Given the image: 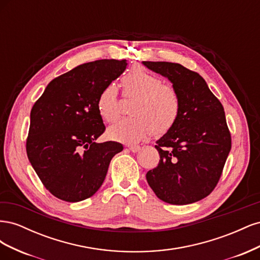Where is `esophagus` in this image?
I'll return each mask as SVG.
<instances>
[{
    "label": "esophagus",
    "mask_w": 260,
    "mask_h": 260,
    "mask_svg": "<svg viewBox=\"0 0 260 260\" xmlns=\"http://www.w3.org/2000/svg\"><path fill=\"white\" fill-rule=\"evenodd\" d=\"M128 148H129V151H131L132 153H137L141 149V146H139V145H129Z\"/></svg>",
    "instance_id": "34e87169"
}]
</instances>
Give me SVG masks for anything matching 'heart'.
I'll list each match as a JSON object with an SVG mask.
<instances>
[{
    "label": "heart",
    "mask_w": 260,
    "mask_h": 260,
    "mask_svg": "<svg viewBox=\"0 0 260 260\" xmlns=\"http://www.w3.org/2000/svg\"><path fill=\"white\" fill-rule=\"evenodd\" d=\"M123 95L133 98L129 112L107 130L109 139L124 143H138L149 135L160 136L169 131L179 119L181 100L174 86L161 83L158 77L143 67L130 68L121 78ZM100 116L114 122L119 116L117 90L108 85L100 93L96 102Z\"/></svg>",
    "instance_id": "obj_1"
}]
</instances>
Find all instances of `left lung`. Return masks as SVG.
I'll return each mask as SVG.
<instances>
[{"label": "left lung", "mask_w": 260, "mask_h": 260, "mask_svg": "<svg viewBox=\"0 0 260 260\" xmlns=\"http://www.w3.org/2000/svg\"><path fill=\"white\" fill-rule=\"evenodd\" d=\"M142 64L168 78L181 100L178 121L156 141L160 159L147 171V183L172 205L201 201L217 185L231 149L223 106L198 73L177 62Z\"/></svg>", "instance_id": "1"}]
</instances>
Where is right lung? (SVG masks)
<instances>
[{
    "label": "right lung",
    "instance_id": "1",
    "mask_svg": "<svg viewBox=\"0 0 260 260\" xmlns=\"http://www.w3.org/2000/svg\"><path fill=\"white\" fill-rule=\"evenodd\" d=\"M127 60L100 59L53 79L30 113L27 155L41 182L65 202L89 199L103 184L120 143H96L105 131L96 102Z\"/></svg>",
    "mask_w": 260,
    "mask_h": 260
}]
</instances>
